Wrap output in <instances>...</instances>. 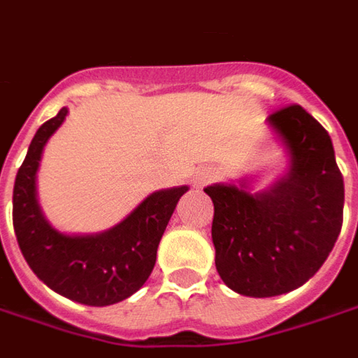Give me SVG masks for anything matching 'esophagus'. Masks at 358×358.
Returning a JSON list of instances; mask_svg holds the SVG:
<instances>
[{
    "label": "esophagus",
    "mask_w": 358,
    "mask_h": 358,
    "mask_svg": "<svg viewBox=\"0 0 358 358\" xmlns=\"http://www.w3.org/2000/svg\"><path fill=\"white\" fill-rule=\"evenodd\" d=\"M216 171L212 169V167H201V169H196L193 175V187H196V189H201V187H206L208 183H212L214 179H216Z\"/></svg>",
    "instance_id": "obj_1"
}]
</instances>
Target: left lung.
Instances as JSON below:
<instances>
[{
  "instance_id": "8db88e82",
  "label": "left lung",
  "mask_w": 358,
  "mask_h": 358,
  "mask_svg": "<svg viewBox=\"0 0 358 358\" xmlns=\"http://www.w3.org/2000/svg\"><path fill=\"white\" fill-rule=\"evenodd\" d=\"M288 167L267 189L253 179L204 189L214 203L212 243L226 287L251 298L287 294L324 265L343 224V175L331 138L300 105L267 118Z\"/></svg>"
}]
</instances>
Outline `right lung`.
I'll return each instance as SVG.
<instances>
[{"instance_id": "1", "label": "right lung", "mask_w": 358, "mask_h": 358, "mask_svg": "<svg viewBox=\"0 0 358 358\" xmlns=\"http://www.w3.org/2000/svg\"><path fill=\"white\" fill-rule=\"evenodd\" d=\"M68 108L36 130L13 187V228L24 261L44 285L85 306H110L142 288L155 265L157 245L189 187L148 194L117 226L99 234H66L44 216L36 173L50 136Z\"/></svg>"}]
</instances>
